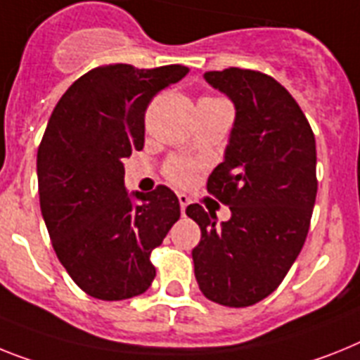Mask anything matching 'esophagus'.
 <instances>
[{"label": "esophagus", "instance_id": "34e87169", "mask_svg": "<svg viewBox=\"0 0 360 360\" xmlns=\"http://www.w3.org/2000/svg\"><path fill=\"white\" fill-rule=\"evenodd\" d=\"M177 199H179V205H181V214L185 216V210H186V207H188V203H190L188 195L179 194V195H177Z\"/></svg>", "mask_w": 360, "mask_h": 360}]
</instances>
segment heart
<instances>
[{
    "label": "heart",
    "instance_id": "b5f03b06",
    "mask_svg": "<svg viewBox=\"0 0 360 360\" xmlns=\"http://www.w3.org/2000/svg\"><path fill=\"white\" fill-rule=\"evenodd\" d=\"M195 172H198L195 162L186 159H174L165 168L166 177L177 186H188L195 179Z\"/></svg>",
    "mask_w": 360,
    "mask_h": 360
}]
</instances>
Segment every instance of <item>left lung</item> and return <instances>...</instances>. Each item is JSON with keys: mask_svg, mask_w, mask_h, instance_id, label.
<instances>
[{"mask_svg": "<svg viewBox=\"0 0 360 360\" xmlns=\"http://www.w3.org/2000/svg\"><path fill=\"white\" fill-rule=\"evenodd\" d=\"M205 80L236 108L225 159L207 183L232 216L217 225L201 205L186 207L201 229L194 273L208 300L247 307L282 283L304 247L319 185L315 135L269 75L229 68L205 72Z\"/></svg>", "mask_w": 360, "mask_h": 360, "instance_id": "8db88e82", "label": "left lung"}]
</instances>
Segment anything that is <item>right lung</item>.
I'll list each match as a JSON object with an SVG mask.
<instances>
[{"label": "right lung", "instance_id": "1", "mask_svg": "<svg viewBox=\"0 0 360 360\" xmlns=\"http://www.w3.org/2000/svg\"><path fill=\"white\" fill-rule=\"evenodd\" d=\"M186 72L95 68L72 82L47 122L36 159L41 216L60 264L89 297L126 300L155 278L150 255L179 219V199L162 185L128 194L122 161L143 150L148 104Z\"/></svg>", "mask_w": 360, "mask_h": 360}]
</instances>
